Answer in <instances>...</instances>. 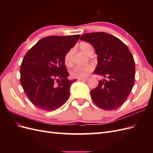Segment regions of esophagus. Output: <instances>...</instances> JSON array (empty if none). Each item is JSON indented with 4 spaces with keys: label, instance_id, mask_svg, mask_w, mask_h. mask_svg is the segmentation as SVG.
Wrapping results in <instances>:
<instances>
[{
    "label": "esophagus",
    "instance_id": "obj_1",
    "mask_svg": "<svg viewBox=\"0 0 153 153\" xmlns=\"http://www.w3.org/2000/svg\"><path fill=\"white\" fill-rule=\"evenodd\" d=\"M88 79V78H78V80H87Z\"/></svg>",
    "mask_w": 153,
    "mask_h": 153
}]
</instances>
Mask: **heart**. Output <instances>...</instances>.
Returning <instances> with one entry per match:
<instances>
[{"label": "heart", "mask_w": 153, "mask_h": 153, "mask_svg": "<svg viewBox=\"0 0 153 153\" xmlns=\"http://www.w3.org/2000/svg\"><path fill=\"white\" fill-rule=\"evenodd\" d=\"M80 47L83 52L86 54H89L91 51L93 50L92 45L89 43H82L80 45ZM71 54L72 50H69L64 56V61L67 66H69L71 63ZM94 66L91 64L85 66L75 65L71 68L69 73H70L71 76L73 78H84L89 75L94 70Z\"/></svg>", "instance_id": "heart-1"}]
</instances>
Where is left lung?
<instances>
[{"label": "left lung", "instance_id": "8db88e82", "mask_svg": "<svg viewBox=\"0 0 153 153\" xmlns=\"http://www.w3.org/2000/svg\"><path fill=\"white\" fill-rule=\"evenodd\" d=\"M80 40L91 43L98 55L94 74L104 76L91 91L93 102L101 109L115 110L127 100L135 83V61L122 41L103 32L82 35Z\"/></svg>", "mask_w": 153, "mask_h": 153}]
</instances>
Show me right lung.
I'll return each instance as SVG.
<instances>
[{
  "label": "right lung",
  "instance_id": "right-lung-1",
  "mask_svg": "<svg viewBox=\"0 0 153 153\" xmlns=\"http://www.w3.org/2000/svg\"><path fill=\"white\" fill-rule=\"evenodd\" d=\"M80 36L46 37L25 55L20 67V83L36 107L50 112L68 100L70 87L76 80L68 79L69 73L64 58Z\"/></svg>",
  "mask_w": 153,
  "mask_h": 153
}]
</instances>
